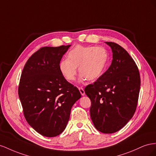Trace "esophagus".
Here are the masks:
<instances>
[{"label":"esophagus","instance_id":"34e87169","mask_svg":"<svg viewBox=\"0 0 156 156\" xmlns=\"http://www.w3.org/2000/svg\"><path fill=\"white\" fill-rule=\"evenodd\" d=\"M78 89H79V91H80V93H81V95H82V96L85 95V91L83 90V87H80Z\"/></svg>","mask_w":156,"mask_h":156}]
</instances>
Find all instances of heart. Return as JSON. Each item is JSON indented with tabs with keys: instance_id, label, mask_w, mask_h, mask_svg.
Listing matches in <instances>:
<instances>
[{
	"instance_id": "1",
	"label": "heart",
	"mask_w": 156,
	"mask_h": 156,
	"mask_svg": "<svg viewBox=\"0 0 156 156\" xmlns=\"http://www.w3.org/2000/svg\"><path fill=\"white\" fill-rule=\"evenodd\" d=\"M109 59L107 50L103 47L83 46L78 45L71 50L67 59L59 63V70L64 78L69 82L75 80L80 73V80H95L105 73Z\"/></svg>"
}]
</instances>
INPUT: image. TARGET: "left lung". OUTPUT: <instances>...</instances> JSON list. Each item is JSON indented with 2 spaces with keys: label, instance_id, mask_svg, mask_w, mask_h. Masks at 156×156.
<instances>
[{
  "label": "left lung",
  "instance_id": "obj_1",
  "mask_svg": "<svg viewBox=\"0 0 156 156\" xmlns=\"http://www.w3.org/2000/svg\"><path fill=\"white\" fill-rule=\"evenodd\" d=\"M113 59L108 70L85 88L91 100L90 115L94 126L103 133L117 132L134 115L139 99L140 77L135 61L119 44L106 42Z\"/></svg>",
  "mask_w": 156,
  "mask_h": 156
}]
</instances>
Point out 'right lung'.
<instances>
[{"instance_id":"add662e5","label":"right lung","mask_w":156,"mask_h":156,"mask_svg":"<svg viewBox=\"0 0 156 156\" xmlns=\"http://www.w3.org/2000/svg\"><path fill=\"white\" fill-rule=\"evenodd\" d=\"M70 46L40 48L21 73L18 95L24 116L44 136H56L65 130L72 106L81 97L78 89L66 81L59 68Z\"/></svg>"}]
</instances>
